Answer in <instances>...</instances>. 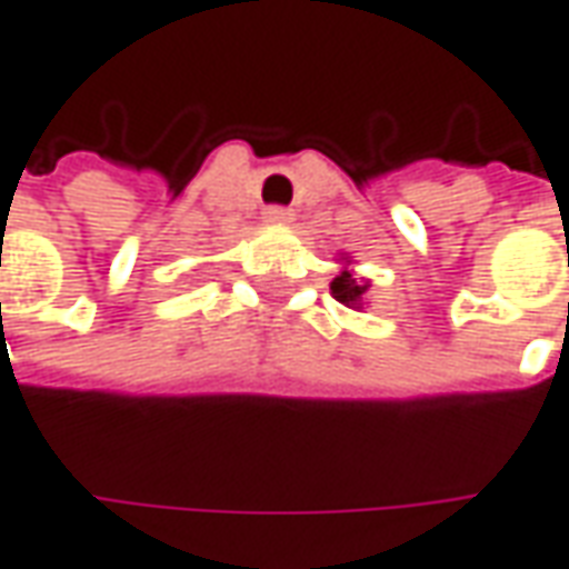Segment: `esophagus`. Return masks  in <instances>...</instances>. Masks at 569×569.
Listing matches in <instances>:
<instances>
[{
  "label": "esophagus",
  "mask_w": 569,
  "mask_h": 569,
  "mask_svg": "<svg viewBox=\"0 0 569 569\" xmlns=\"http://www.w3.org/2000/svg\"><path fill=\"white\" fill-rule=\"evenodd\" d=\"M263 222H270V226H286V222H292V210H289V207H267V210H263Z\"/></svg>",
  "instance_id": "34e87169"
}]
</instances>
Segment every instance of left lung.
I'll return each mask as SVG.
<instances>
[{"label":"left lung","mask_w":569,"mask_h":569,"mask_svg":"<svg viewBox=\"0 0 569 569\" xmlns=\"http://www.w3.org/2000/svg\"><path fill=\"white\" fill-rule=\"evenodd\" d=\"M366 289L369 283L366 280H359L353 277V270H350V263L333 277L331 283V296L340 302V306H347V309H362V296H366Z\"/></svg>","instance_id":"left-lung-1"}]
</instances>
